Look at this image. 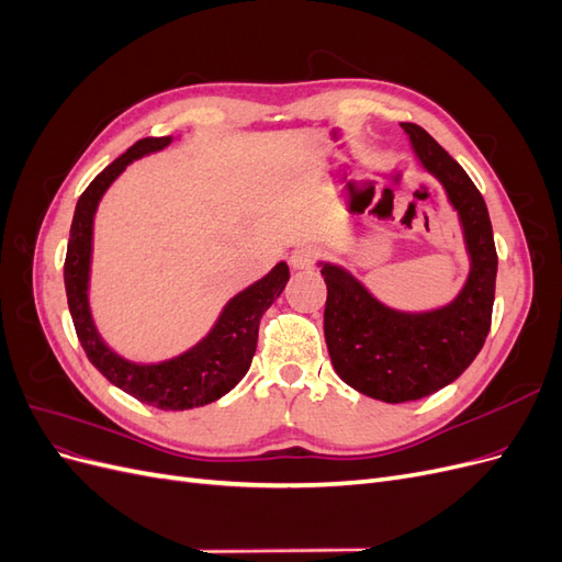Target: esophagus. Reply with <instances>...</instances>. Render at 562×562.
<instances>
[{
  "label": "esophagus",
  "mask_w": 562,
  "mask_h": 562,
  "mask_svg": "<svg viewBox=\"0 0 562 562\" xmlns=\"http://www.w3.org/2000/svg\"><path fill=\"white\" fill-rule=\"evenodd\" d=\"M318 260V250L314 246H297L291 252V265L293 269H307Z\"/></svg>",
  "instance_id": "1"
}]
</instances>
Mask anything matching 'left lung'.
Returning a JSON list of instances; mask_svg holds the SVG:
<instances>
[{
  "mask_svg": "<svg viewBox=\"0 0 562 562\" xmlns=\"http://www.w3.org/2000/svg\"><path fill=\"white\" fill-rule=\"evenodd\" d=\"M419 161L443 182L464 227L471 274L443 310L401 314L384 307L349 271L323 265L328 285L323 333L333 368L351 389L384 403H405L448 386L485 345L497 281V250L479 187L417 124H401Z\"/></svg>",
  "mask_w": 562,
  "mask_h": 562,
  "instance_id": "1",
  "label": "left lung"
}]
</instances>
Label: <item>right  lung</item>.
I'll return each instance as SVG.
<instances>
[{
	"label": "right lung",
	"instance_id": "right-lung-1",
	"mask_svg": "<svg viewBox=\"0 0 562 562\" xmlns=\"http://www.w3.org/2000/svg\"><path fill=\"white\" fill-rule=\"evenodd\" d=\"M168 143H171V135L138 140L122 157L114 159L103 173H98L87 190H83L72 217L63 277L67 307H70L77 337L89 361L114 386L124 389L128 396L138 398L140 403L161 407V411H187V407H199L217 401L244 380L255 347H258L260 318L271 307V302L283 293L291 274H288V265L279 262L265 279L232 297L213 330L196 347L184 351L173 361L157 366H135L105 347L103 339L95 333L87 297L93 213L100 196L105 194L114 178L133 159L164 149Z\"/></svg>",
	"mask_w": 562,
	"mask_h": 562
}]
</instances>
